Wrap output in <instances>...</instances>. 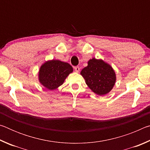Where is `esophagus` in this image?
<instances>
[{
  "label": "esophagus",
  "instance_id": "34e87169",
  "mask_svg": "<svg viewBox=\"0 0 150 150\" xmlns=\"http://www.w3.org/2000/svg\"><path fill=\"white\" fill-rule=\"evenodd\" d=\"M74 69H75V71L76 72H79L80 70V68H79V67H78V66H76V67H75Z\"/></svg>",
  "mask_w": 150,
  "mask_h": 150
}]
</instances>
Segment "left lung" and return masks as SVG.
Here are the masks:
<instances>
[{
    "label": "left lung",
    "mask_w": 150,
    "mask_h": 150,
    "mask_svg": "<svg viewBox=\"0 0 150 150\" xmlns=\"http://www.w3.org/2000/svg\"><path fill=\"white\" fill-rule=\"evenodd\" d=\"M87 64L80 73L90 89L100 96L110 93L116 81L112 67L104 60L95 57L88 60Z\"/></svg>",
    "instance_id": "obj_1"
}]
</instances>
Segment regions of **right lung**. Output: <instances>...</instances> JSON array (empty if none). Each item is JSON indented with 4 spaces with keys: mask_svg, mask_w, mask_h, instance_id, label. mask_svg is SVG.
<instances>
[{
    "mask_svg": "<svg viewBox=\"0 0 150 150\" xmlns=\"http://www.w3.org/2000/svg\"><path fill=\"white\" fill-rule=\"evenodd\" d=\"M73 71L71 65L57 59L47 60L42 63L38 71V80L45 88L53 91L63 85Z\"/></svg>",
    "mask_w": 150,
    "mask_h": 150,
    "instance_id": "obj_1",
    "label": "right lung"
}]
</instances>
